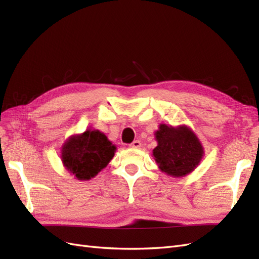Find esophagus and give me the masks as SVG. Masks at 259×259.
Wrapping results in <instances>:
<instances>
[{
  "label": "esophagus",
  "mask_w": 259,
  "mask_h": 259,
  "mask_svg": "<svg viewBox=\"0 0 259 259\" xmlns=\"http://www.w3.org/2000/svg\"><path fill=\"white\" fill-rule=\"evenodd\" d=\"M130 147L133 148V149H137V148L140 147V142H139V140H134V142H133V143L130 145Z\"/></svg>",
  "instance_id": "obj_1"
}]
</instances>
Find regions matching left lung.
I'll return each instance as SVG.
<instances>
[{"label":"left lung","mask_w":259,"mask_h":259,"mask_svg":"<svg viewBox=\"0 0 259 259\" xmlns=\"http://www.w3.org/2000/svg\"><path fill=\"white\" fill-rule=\"evenodd\" d=\"M154 135L158 146L153 149V158L164 173L171 177H184L200 164L204 149L188 126L160 124Z\"/></svg>","instance_id":"obj_1"}]
</instances>
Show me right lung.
I'll list each match as a JSON object with an SVG mask.
<instances>
[{
    "mask_svg": "<svg viewBox=\"0 0 259 259\" xmlns=\"http://www.w3.org/2000/svg\"><path fill=\"white\" fill-rule=\"evenodd\" d=\"M116 147L97 130L73 135L62 146L61 161L69 173L79 180H89L105 168L113 158Z\"/></svg>",
    "mask_w": 259,
    "mask_h": 259,
    "instance_id": "add662e5",
    "label": "right lung"
}]
</instances>
